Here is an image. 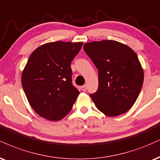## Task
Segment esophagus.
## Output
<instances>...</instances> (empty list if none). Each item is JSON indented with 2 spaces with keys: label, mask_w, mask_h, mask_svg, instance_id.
Instances as JSON below:
<instances>
[{
  "label": "esophagus",
  "mask_w": 160,
  "mask_h": 160,
  "mask_svg": "<svg viewBox=\"0 0 160 160\" xmlns=\"http://www.w3.org/2000/svg\"><path fill=\"white\" fill-rule=\"evenodd\" d=\"M81 89H82L83 92H86V89H87V86H86V85L82 86H81Z\"/></svg>",
  "instance_id": "1"
}]
</instances>
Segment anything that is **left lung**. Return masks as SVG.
<instances>
[{"mask_svg":"<svg viewBox=\"0 0 160 160\" xmlns=\"http://www.w3.org/2000/svg\"><path fill=\"white\" fill-rule=\"evenodd\" d=\"M83 49L98 69V88L90 95L96 107L110 117L128 112L135 103L144 81L136 53L114 40L88 42Z\"/></svg>","mask_w":160,"mask_h":160,"instance_id":"left-lung-1","label":"left lung"}]
</instances>
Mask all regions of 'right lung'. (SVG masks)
Masks as SVG:
<instances>
[{"mask_svg":"<svg viewBox=\"0 0 160 160\" xmlns=\"http://www.w3.org/2000/svg\"><path fill=\"white\" fill-rule=\"evenodd\" d=\"M82 42L44 44L30 54L22 74L29 103L42 118L61 120L72 110L80 92L72 84L71 62Z\"/></svg>","mask_w":160,"mask_h":160,"instance_id":"right-lung-1","label":"right lung"}]
</instances>
